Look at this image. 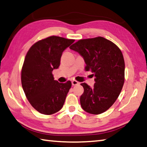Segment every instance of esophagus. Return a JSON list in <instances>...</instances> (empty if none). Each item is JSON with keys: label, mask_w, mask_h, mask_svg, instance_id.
I'll return each mask as SVG.
<instances>
[{"label": "esophagus", "mask_w": 147, "mask_h": 147, "mask_svg": "<svg viewBox=\"0 0 147 147\" xmlns=\"http://www.w3.org/2000/svg\"><path fill=\"white\" fill-rule=\"evenodd\" d=\"M79 84H80V83L76 80L72 81V85H79Z\"/></svg>", "instance_id": "obj_1"}]
</instances>
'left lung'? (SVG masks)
Returning <instances> with one entry per match:
<instances>
[{
	"label": "left lung",
	"instance_id": "obj_1",
	"mask_svg": "<svg viewBox=\"0 0 147 147\" xmlns=\"http://www.w3.org/2000/svg\"><path fill=\"white\" fill-rule=\"evenodd\" d=\"M69 48L84 58L85 70L95 76L94 87L81 84L84 89L80 96L82 109L92 114L104 113L115 102L124 84L125 61L121 50L101 36L80 40Z\"/></svg>",
	"mask_w": 147,
	"mask_h": 147
}]
</instances>
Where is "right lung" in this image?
<instances>
[{
	"mask_svg": "<svg viewBox=\"0 0 147 147\" xmlns=\"http://www.w3.org/2000/svg\"><path fill=\"white\" fill-rule=\"evenodd\" d=\"M74 42L51 36L34 43L26 54L21 71L22 86L29 102L40 113L55 114L64 104L72 84L55 80L52 72L59 67L63 51Z\"/></svg>",
	"mask_w": 147,
	"mask_h": 147,
	"instance_id": "right-lung-1",
	"label": "right lung"
}]
</instances>
